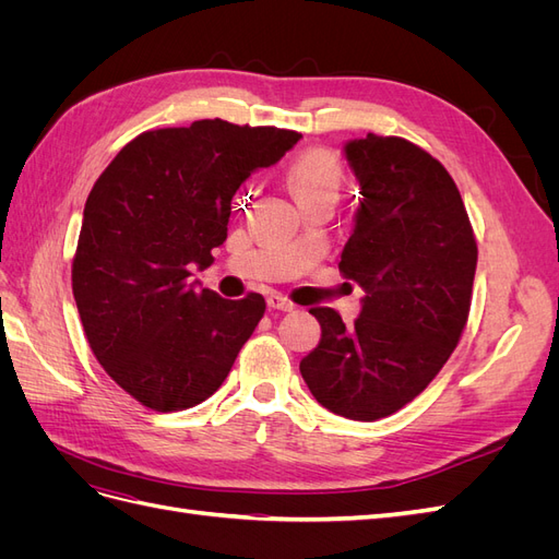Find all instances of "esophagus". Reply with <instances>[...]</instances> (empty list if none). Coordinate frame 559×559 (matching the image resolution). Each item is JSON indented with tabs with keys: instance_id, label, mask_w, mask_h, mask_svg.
<instances>
[{
	"instance_id": "1",
	"label": "esophagus",
	"mask_w": 559,
	"mask_h": 559,
	"mask_svg": "<svg viewBox=\"0 0 559 559\" xmlns=\"http://www.w3.org/2000/svg\"><path fill=\"white\" fill-rule=\"evenodd\" d=\"M267 308L270 310H280V312H292L294 310V302L289 298H284L280 294L267 296Z\"/></svg>"
}]
</instances>
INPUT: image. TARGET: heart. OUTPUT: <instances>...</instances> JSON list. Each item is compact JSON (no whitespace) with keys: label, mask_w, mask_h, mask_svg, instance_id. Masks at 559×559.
Wrapping results in <instances>:
<instances>
[{"label":"heart","mask_w":559,"mask_h":559,"mask_svg":"<svg viewBox=\"0 0 559 559\" xmlns=\"http://www.w3.org/2000/svg\"><path fill=\"white\" fill-rule=\"evenodd\" d=\"M341 163L329 151L312 148L308 154L296 158L289 170V186L296 200L321 198V195H335L337 186H341Z\"/></svg>","instance_id":"b5f03b06"}]
</instances>
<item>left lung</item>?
<instances>
[{
	"label": "left lung",
	"mask_w": 559,
	"mask_h": 559,
	"mask_svg": "<svg viewBox=\"0 0 559 559\" xmlns=\"http://www.w3.org/2000/svg\"><path fill=\"white\" fill-rule=\"evenodd\" d=\"M359 181L341 270L364 289L345 326L310 308L319 345L300 376L326 411L373 421L401 411L438 376L460 343L471 308L478 247L445 167L401 138L366 134L343 146Z\"/></svg>",
	"instance_id": "obj_1"
}]
</instances>
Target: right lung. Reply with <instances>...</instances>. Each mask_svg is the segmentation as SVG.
Masks as SVG:
<instances>
[{
  "label": "right lung",
  "mask_w": 559,
  "mask_h": 559,
  "mask_svg": "<svg viewBox=\"0 0 559 559\" xmlns=\"http://www.w3.org/2000/svg\"><path fill=\"white\" fill-rule=\"evenodd\" d=\"M300 134L205 118L142 132L99 175L83 207L72 289L109 378L158 413L210 399L265 312L261 294L228 300L191 270L228 238L230 200Z\"/></svg>",
  "instance_id": "add662e5"
}]
</instances>
